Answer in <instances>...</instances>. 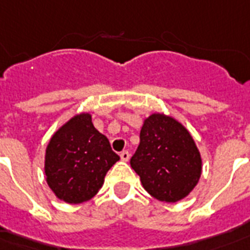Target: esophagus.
<instances>
[{"label":"esophagus","instance_id":"obj_1","mask_svg":"<svg viewBox=\"0 0 250 250\" xmlns=\"http://www.w3.org/2000/svg\"><path fill=\"white\" fill-rule=\"evenodd\" d=\"M120 158H121V160H124V162H127L129 160V158H130V154H129V151H123L121 154H120Z\"/></svg>","mask_w":250,"mask_h":250}]
</instances>
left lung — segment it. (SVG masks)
<instances>
[{
  "mask_svg": "<svg viewBox=\"0 0 250 250\" xmlns=\"http://www.w3.org/2000/svg\"><path fill=\"white\" fill-rule=\"evenodd\" d=\"M139 139L130 166L147 193L162 202L185 198L202 173L201 154L187 127L171 116L152 113Z\"/></svg>",
  "mask_w": 250,
  "mask_h": 250,
  "instance_id": "obj_1",
  "label": "left lung"
}]
</instances>
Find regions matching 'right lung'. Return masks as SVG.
Wrapping results in <instances>:
<instances>
[{"label": "right lung", "mask_w": 250, "mask_h": 250, "mask_svg": "<svg viewBox=\"0 0 250 250\" xmlns=\"http://www.w3.org/2000/svg\"><path fill=\"white\" fill-rule=\"evenodd\" d=\"M120 160L90 113H79L52 135L45 150L46 184L67 204H82L103 187L109 168Z\"/></svg>", "instance_id": "obj_1"}]
</instances>
